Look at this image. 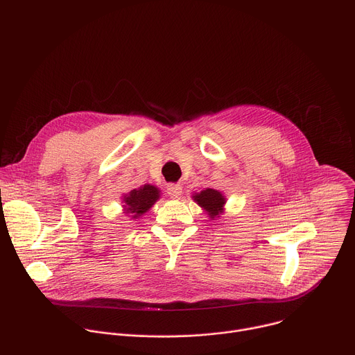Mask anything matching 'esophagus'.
Masks as SVG:
<instances>
[{"mask_svg":"<svg viewBox=\"0 0 355 355\" xmlns=\"http://www.w3.org/2000/svg\"><path fill=\"white\" fill-rule=\"evenodd\" d=\"M167 193H168L171 198L178 199V198L181 196V193H182V188H181V185L170 184V185H167Z\"/></svg>","mask_w":355,"mask_h":355,"instance_id":"34e87169","label":"esophagus"}]
</instances>
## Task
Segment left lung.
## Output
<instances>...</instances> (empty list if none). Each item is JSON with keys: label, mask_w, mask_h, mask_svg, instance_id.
Wrapping results in <instances>:
<instances>
[{"label": "left lung", "mask_w": 355, "mask_h": 355, "mask_svg": "<svg viewBox=\"0 0 355 355\" xmlns=\"http://www.w3.org/2000/svg\"><path fill=\"white\" fill-rule=\"evenodd\" d=\"M192 199L204 209L205 214H208V218L211 220L220 218V215L225 212L226 196L218 189L207 188L200 192H195L192 193Z\"/></svg>", "instance_id": "1"}]
</instances>
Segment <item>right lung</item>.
Wrapping results in <instances>:
<instances>
[{"instance_id":"right-lung-1","label":"right lung","mask_w":355,"mask_h":355,"mask_svg":"<svg viewBox=\"0 0 355 355\" xmlns=\"http://www.w3.org/2000/svg\"><path fill=\"white\" fill-rule=\"evenodd\" d=\"M160 192L162 191L156 185L151 184H144L129 191L128 193L122 195L123 214L129 215L132 219H139L160 199Z\"/></svg>"}]
</instances>
